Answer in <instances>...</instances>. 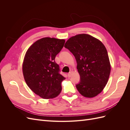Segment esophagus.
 <instances>
[{"mask_svg":"<svg viewBox=\"0 0 130 130\" xmlns=\"http://www.w3.org/2000/svg\"><path fill=\"white\" fill-rule=\"evenodd\" d=\"M72 72H69L68 73V76L69 77H70L72 76Z\"/></svg>","mask_w":130,"mask_h":130,"instance_id":"34e87169","label":"esophagus"}]
</instances>
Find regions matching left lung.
Listing matches in <instances>:
<instances>
[{
  "mask_svg": "<svg viewBox=\"0 0 130 130\" xmlns=\"http://www.w3.org/2000/svg\"><path fill=\"white\" fill-rule=\"evenodd\" d=\"M64 47L75 57L80 82L76 87L81 95L92 98L100 94L107 84L111 73L107 51L99 40L88 34L69 38Z\"/></svg>",
  "mask_w": 130,
  "mask_h": 130,
  "instance_id": "1",
  "label": "left lung"
}]
</instances>
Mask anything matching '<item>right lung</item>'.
I'll return each mask as SVG.
<instances>
[{
	"mask_svg": "<svg viewBox=\"0 0 130 130\" xmlns=\"http://www.w3.org/2000/svg\"><path fill=\"white\" fill-rule=\"evenodd\" d=\"M64 43V39L42 38L25 53L22 64L24 80L30 89L43 99H53L62 90L61 82L66 78L59 73L55 58Z\"/></svg>",
	"mask_w": 130,
	"mask_h": 130,
	"instance_id": "1",
	"label": "right lung"
}]
</instances>
